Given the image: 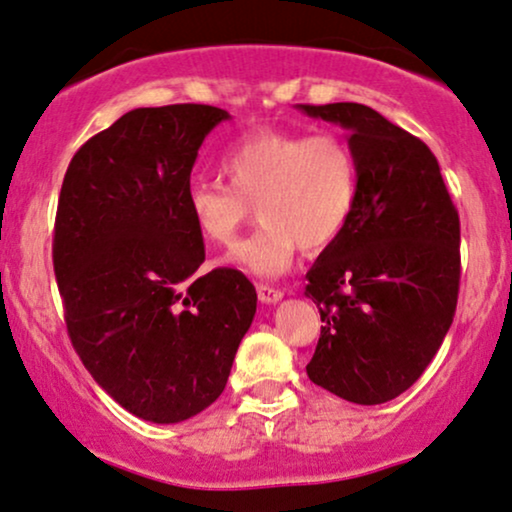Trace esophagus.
<instances>
[{
  "label": "esophagus",
  "instance_id": "34e87169",
  "mask_svg": "<svg viewBox=\"0 0 512 512\" xmlns=\"http://www.w3.org/2000/svg\"><path fill=\"white\" fill-rule=\"evenodd\" d=\"M257 295H260L262 303L272 305V303H279V300L283 298V293L279 291V288H272V286H257Z\"/></svg>",
  "mask_w": 512,
  "mask_h": 512
}]
</instances>
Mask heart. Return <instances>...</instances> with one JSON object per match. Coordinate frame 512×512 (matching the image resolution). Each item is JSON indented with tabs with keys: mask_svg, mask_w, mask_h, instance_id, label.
<instances>
[{
	"mask_svg": "<svg viewBox=\"0 0 512 512\" xmlns=\"http://www.w3.org/2000/svg\"><path fill=\"white\" fill-rule=\"evenodd\" d=\"M229 186L197 181L186 202L197 233L229 248L257 207L262 229L240 243L229 262L274 279L291 269L298 248L317 252L346 231L357 202L353 147L336 133L260 128L221 159Z\"/></svg>",
	"mask_w": 512,
	"mask_h": 512,
	"instance_id": "obj_1",
	"label": "heart"
}]
</instances>
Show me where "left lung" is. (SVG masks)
<instances>
[{"mask_svg":"<svg viewBox=\"0 0 512 512\" xmlns=\"http://www.w3.org/2000/svg\"><path fill=\"white\" fill-rule=\"evenodd\" d=\"M298 109L346 128L357 162L353 217L307 272L324 322L307 377L350 403H386L422 377L453 324L458 209L432 150L372 107Z\"/></svg>","mask_w":512,"mask_h":512,"instance_id":"1","label":"left lung"}]
</instances>
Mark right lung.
Instances as JSON below:
<instances>
[{"label":"right lung","instance_id":"right-lung-1","mask_svg":"<svg viewBox=\"0 0 512 512\" xmlns=\"http://www.w3.org/2000/svg\"><path fill=\"white\" fill-rule=\"evenodd\" d=\"M226 119L209 104L133 109L80 147L61 183L52 257L71 343L147 422H183L221 396L257 310L238 269L197 272L190 171Z\"/></svg>","mask_w":512,"mask_h":512}]
</instances>
